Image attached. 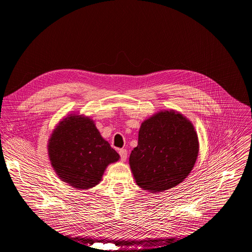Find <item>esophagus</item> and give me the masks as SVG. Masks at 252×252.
Returning <instances> with one entry per match:
<instances>
[{
  "label": "esophagus",
  "instance_id": "esophagus-1",
  "mask_svg": "<svg viewBox=\"0 0 252 252\" xmlns=\"http://www.w3.org/2000/svg\"><path fill=\"white\" fill-rule=\"evenodd\" d=\"M118 153H119V155H120V157H121V161H122V162L126 161V159H127V154H128L127 150L124 149V148H122V149H119Z\"/></svg>",
  "mask_w": 252,
  "mask_h": 252
}]
</instances>
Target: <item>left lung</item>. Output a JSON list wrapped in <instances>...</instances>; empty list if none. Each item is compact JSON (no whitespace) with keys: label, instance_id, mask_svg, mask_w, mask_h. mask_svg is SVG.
<instances>
[{"label":"left lung","instance_id":"left-lung-1","mask_svg":"<svg viewBox=\"0 0 252 252\" xmlns=\"http://www.w3.org/2000/svg\"><path fill=\"white\" fill-rule=\"evenodd\" d=\"M198 154L199 140L192 122L175 109L160 110L142 123L129 165L143 190L160 193L189 176Z\"/></svg>","mask_w":252,"mask_h":252}]
</instances>
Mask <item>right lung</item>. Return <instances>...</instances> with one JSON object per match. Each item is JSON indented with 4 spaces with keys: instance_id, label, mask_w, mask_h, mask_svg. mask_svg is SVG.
Wrapping results in <instances>:
<instances>
[{
    "instance_id": "add662e5",
    "label": "right lung",
    "mask_w": 252,
    "mask_h": 252,
    "mask_svg": "<svg viewBox=\"0 0 252 252\" xmlns=\"http://www.w3.org/2000/svg\"><path fill=\"white\" fill-rule=\"evenodd\" d=\"M47 151L58 178L77 190L95 187L108 165L120 158L101 136L94 120L75 112L56 125Z\"/></svg>"
}]
</instances>
